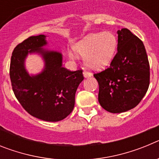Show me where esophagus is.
Returning a JSON list of instances; mask_svg holds the SVG:
<instances>
[{"label":"esophagus","instance_id":"obj_1","mask_svg":"<svg viewBox=\"0 0 159 159\" xmlns=\"http://www.w3.org/2000/svg\"><path fill=\"white\" fill-rule=\"evenodd\" d=\"M92 75V74L91 72L88 71H84V76L85 78H88V77H91Z\"/></svg>","mask_w":159,"mask_h":159}]
</instances>
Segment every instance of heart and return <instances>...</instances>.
<instances>
[{
	"mask_svg": "<svg viewBox=\"0 0 159 159\" xmlns=\"http://www.w3.org/2000/svg\"><path fill=\"white\" fill-rule=\"evenodd\" d=\"M116 48V36L112 32H106L88 35L75 44L74 49L78 54L85 57V63L88 67L101 70L110 64ZM68 56L72 60L77 58L74 50H69Z\"/></svg>",
	"mask_w": 159,
	"mask_h": 159,
	"instance_id": "obj_1",
	"label": "heart"
}]
</instances>
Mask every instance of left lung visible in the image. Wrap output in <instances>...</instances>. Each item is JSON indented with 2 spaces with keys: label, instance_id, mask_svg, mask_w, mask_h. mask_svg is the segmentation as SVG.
Here are the masks:
<instances>
[{
  "label": "left lung",
  "instance_id": "left-lung-1",
  "mask_svg": "<svg viewBox=\"0 0 159 159\" xmlns=\"http://www.w3.org/2000/svg\"><path fill=\"white\" fill-rule=\"evenodd\" d=\"M118 52L110 67L94 77L99 83V104L111 113L135 107L150 84V64L143 41L127 29L118 31Z\"/></svg>",
  "mask_w": 159,
  "mask_h": 159
}]
</instances>
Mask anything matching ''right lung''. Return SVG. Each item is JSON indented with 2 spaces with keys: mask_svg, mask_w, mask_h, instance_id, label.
Masks as SVG:
<instances>
[{
  "mask_svg": "<svg viewBox=\"0 0 159 159\" xmlns=\"http://www.w3.org/2000/svg\"><path fill=\"white\" fill-rule=\"evenodd\" d=\"M47 44L44 35L29 36L14 48L11 57L9 75L14 95L23 108L33 117L57 122L65 119L75 105V95L84 80L83 70L71 71L62 67V55L41 48ZM43 56L46 67L30 77L24 68L29 53Z\"/></svg>",
  "mask_w": 159,
  "mask_h": 159,
  "instance_id": "add662e5",
  "label": "right lung"
}]
</instances>
